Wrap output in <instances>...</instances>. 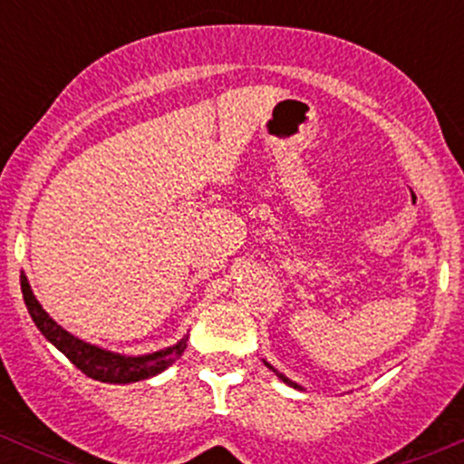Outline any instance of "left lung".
Returning <instances> with one entry per match:
<instances>
[{
    "mask_svg": "<svg viewBox=\"0 0 464 464\" xmlns=\"http://www.w3.org/2000/svg\"><path fill=\"white\" fill-rule=\"evenodd\" d=\"M265 366H266V368H269V371H274V372H276V377H280V379H283V382H285V383H287V386H292V388H298V391H305V388H303V386H301V383H296V382H292V379H289V377H285V375H283V372H280V371H276V368H274V366H271V363H266V362H265Z\"/></svg>",
    "mask_w": 464,
    "mask_h": 464,
    "instance_id": "left-lung-1",
    "label": "left lung"
}]
</instances>
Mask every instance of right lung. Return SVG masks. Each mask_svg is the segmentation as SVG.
Segmentation results:
<instances>
[{
	"instance_id": "add662e5",
	"label": "right lung",
	"mask_w": 464,
	"mask_h": 464,
	"mask_svg": "<svg viewBox=\"0 0 464 464\" xmlns=\"http://www.w3.org/2000/svg\"><path fill=\"white\" fill-rule=\"evenodd\" d=\"M22 283V294H24L26 310H29L33 323L37 325V330L44 334V339L49 343H53L69 362L76 368H81L87 377L96 379V382L105 383H132L141 382V379H150L159 372L166 371L168 366L177 362V359L184 354L186 341L188 334L181 336L177 343L168 345V348L157 350V353L148 354H121L111 353V350L101 348V345L87 343V341L78 339L72 332L64 330L63 325H58L49 314H46L44 307L40 305V301L33 294L29 278L22 271L20 276Z\"/></svg>"
}]
</instances>
